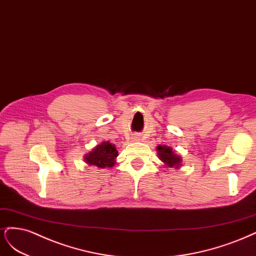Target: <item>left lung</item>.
<instances>
[{
  "mask_svg": "<svg viewBox=\"0 0 256 256\" xmlns=\"http://www.w3.org/2000/svg\"><path fill=\"white\" fill-rule=\"evenodd\" d=\"M158 158L162 160L164 167L180 169L182 167V158L172 150L171 146L166 144H158L156 146Z\"/></svg>",
  "mask_w": 256,
  "mask_h": 256,
  "instance_id": "obj_1",
  "label": "left lung"
}]
</instances>
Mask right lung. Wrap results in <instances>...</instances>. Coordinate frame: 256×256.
<instances>
[{
	"instance_id": "right-lung-1",
	"label": "right lung",
	"mask_w": 256,
	"mask_h": 256,
	"mask_svg": "<svg viewBox=\"0 0 256 256\" xmlns=\"http://www.w3.org/2000/svg\"><path fill=\"white\" fill-rule=\"evenodd\" d=\"M118 150L110 142H103L96 144L94 149L84 156V162L88 166H94L98 169L112 168L116 164Z\"/></svg>"
}]
</instances>
